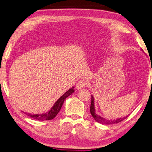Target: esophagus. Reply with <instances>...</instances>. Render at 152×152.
<instances>
[{
	"label": "esophagus",
	"mask_w": 152,
	"mask_h": 152,
	"mask_svg": "<svg viewBox=\"0 0 152 152\" xmlns=\"http://www.w3.org/2000/svg\"><path fill=\"white\" fill-rule=\"evenodd\" d=\"M86 83L85 81H84L83 80H80L77 83V88L79 89V90H80V89H83L86 86Z\"/></svg>",
	"instance_id": "1"
}]
</instances>
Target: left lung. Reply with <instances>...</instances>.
<instances>
[{
	"label": "left lung",
	"instance_id": "8db88e82",
	"mask_svg": "<svg viewBox=\"0 0 152 152\" xmlns=\"http://www.w3.org/2000/svg\"><path fill=\"white\" fill-rule=\"evenodd\" d=\"M90 113L92 114V116L94 118L97 122H98L99 124H106V125H109V124H118L119 122H121L122 121L124 120L126 118V117H124V118H118L116 120H108L104 118L103 117L100 116L98 114H97L96 113V110H95V107H94V98L93 96H92V98H91V105H90Z\"/></svg>",
	"mask_w": 152,
	"mask_h": 152
}]
</instances>
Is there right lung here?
Returning <instances> with one entry per match:
<instances>
[{
  "label": "right lung",
  "instance_id": "right-lung-1",
  "mask_svg": "<svg viewBox=\"0 0 152 152\" xmlns=\"http://www.w3.org/2000/svg\"><path fill=\"white\" fill-rule=\"evenodd\" d=\"M73 88L74 87L70 88L69 90H67L64 94H63V95L56 101V103L54 104L53 107L50 109V110H49V112H47L44 114H32L26 113H25L27 116L32 118L36 120H39V121L50 120L55 118V116L57 115V114L59 113L60 110L61 109L64 100L69 96H70L71 94H72L74 92H75V90L73 89Z\"/></svg>",
  "mask_w": 152,
  "mask_h": 152
}]
</instances>
